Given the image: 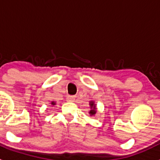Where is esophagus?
<instances>
[{"label": "esophagus", "instance_id": "1", "mask_svg": "<svg viewBox=\"0 0 160 160\" xmlns=\"http://www.w3.org/2000/svg\"><path fill=\"white\" fill-rule=\"evenodd\" d=\"M75 96L74 95H69L67 98H66V99H67V101L69 102H73L75 100Z\"/></svg>", "mask_w": 160, "mask_h": 160}]
</instances>
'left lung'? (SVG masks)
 <instances>
[{
    "mask_svg": "<svg viewBox=\"0 0 160 160\" xmlns=\"http://www.w3.org/2000/svg\"><path fill=\"white\" fill-rule=\"evenodd\" d=\"M89 105H90V110L89 111V114H90V116H94L96 113H97V107H96L95 102L93 100H90V102H89Z\"/></svg>",
    "mask_w": 160,
    "mask_h": 160,
    "instance_id": "obj_1",
    "label": "left lung"
}]
</instances>
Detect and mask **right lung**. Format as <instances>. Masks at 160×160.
Segmentation results:
<instances>
[{"instance_id":"1","label":"right lung","mask_w":160,"mask_h":160,"mask_svg":"<svg viewBox=\"0 0 160 160\" xmlns=\"http://www.w3.org/2000/svg\"><path fill=\"white\" fill-rule=\"evenodd\" d=\"M50 104H51L52 106H54V105H56V102H54V101H52L51 102H50Z\"/></svg>"}]
</instances>
